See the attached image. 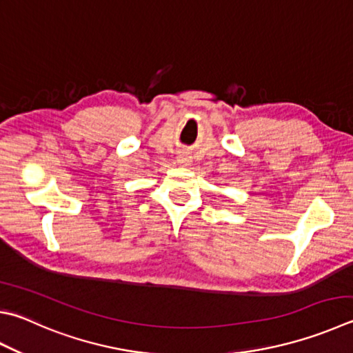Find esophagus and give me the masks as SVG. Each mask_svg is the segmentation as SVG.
<instances>
[{
    "mask_svg": "<svg viewBox=\"0 0 353 353\" xmlns=\"http://www.w3.org/2000/svg\"><path fill=\"white\" fill-rule=\"evenodd\" d=\"M191 162L190 160V157L188 156H183V154H181L177 157V163H181V165H188Z\"/></svg>",
    "mask_w": 353,
    "mask_h": 353,
    "instance_id": "1",
    "label": "esophagus"
}]
</instances>
